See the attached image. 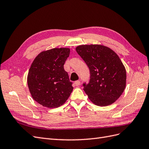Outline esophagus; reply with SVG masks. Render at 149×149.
Segmentation results:
<instances>
[{"instance_id":"1","label":"esophagus","mask_w":149,"mask_h":149,"mask_svg":"<svg viewBox=\"0 0 149 149\" xmlns=\"http://www.w3.org/2000/svg\"><path fill=\"white\" fill-rule=\"evenodd\" d=\"M80 84H81V82H80V81H79V80L76 81L74 82V85L75 86H79V85H80Z\"/></svg>"}]
</instances>
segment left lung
I'll list each match as a JSON object with an SVG mask.
<instances>
[{"instance_id": "obj_1", "label": "left lung", "mask_w": 149, "mask_h": 149, "mask_svg": "<svg viewBox=\"0 0 149 149\" xmlns=\"http://www.w3.org/2000/svg\"><path fill=\"white\" fill-rule=\"evenodd\" d=\"M76 50L89 69V83L83 84L89 100L99 106L112 104L126 85V70L119 57L102 45H82Z\"/></svg>"}]
</instances>
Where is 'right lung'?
Segmentation results:
<instances>
[{"label":"right lung","instance_id":"obj_1","mask_svg":"<svg viewBox=\"0 0 149 149\" xmlns=\"http://www.w3.org/2000/svg\"><path fill=\"white\" fill-rule=\"evenodd\" d=\"M70 53L68 48L43 51L31 64L27 76L28 86L33 100L42 106L58 107L70 97L73 87L63 66Z\"/></svg>","mask_w":149,"mask_h":149}]
</instances>
